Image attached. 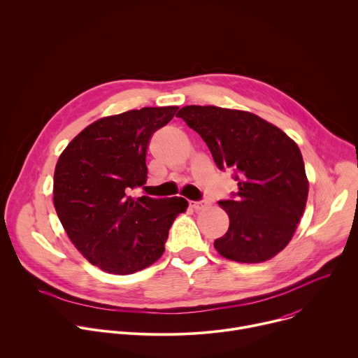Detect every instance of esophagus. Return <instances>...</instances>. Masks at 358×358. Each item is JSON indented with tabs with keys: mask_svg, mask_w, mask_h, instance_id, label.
I'll list each match as a JSON object with an SVG mask.
<instances>
[{
	"mask_svg": "<svg viewBox=\"0 0 358 358\" xmlns=\"http://www.w3.org/2000/svg\"><path fill=\"white\" fill-rule=\"evenodd\" d=\"M189 206H191L195 211H199V210L207 208V207L210 206V202H207V201H192V202H189Z\"/></svg>",
	"mask_w": 358,
	"mask_h": 358,
	"instance_id": "34e87169",
	"label": "esophagus"
}]
</instances>
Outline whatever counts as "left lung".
<instances>
[{
    "instance_id": "obj_1",
    "label": "left lung",
    "mask_w": 358,
    "mask_h": 358,
    "mask_svg": "<svg viewBox=\"0 0 358 358\" xmlns=\"http://www.w3.org/2000/svg\"><path fill=\"white\" fill-rule=\"evenodd\" d=\"M177 116L207 143L220 170L236 171V199L220 201L229 228L214 242L218 253L241 264L276 257L294 235L309 194L297 144L245 110L192 105Z\"/></svg>"
}]
</instances>
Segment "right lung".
<instances>
[{
	"mask_svg": "<svg viewBox=\"0 0 358 358\" xmlns=\"http://www.w3.org/2000/svg\"><path fill=\"white\" fill-rule=\"evenodd\" d=\"M177 106L143 108L101 117L62 151L54 174V206L75 248L99 269L130 275L162 258L169 229L188 201L133 198L147 181L145 155L156 130Z\"/></svg>",
	"mask_w": 358,
	"mask_h": 358,
	"instance_id": "1",
	"label": "right lung"
}]
</instances>
